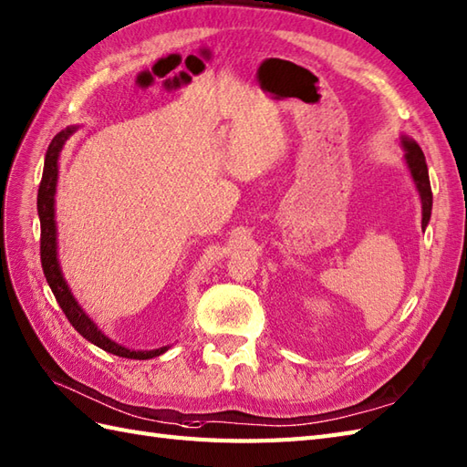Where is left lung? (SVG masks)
<instances>
[{"label":"left lung","instance_id":"8db88e82","mask_svg":"<svg viewBox=\"0 0 467 467\" xmlns=\"http://www.w3.org/2000/svg\"><path fill=\"white\" fill-rule=\"evenodd\" d=\"M402 145L406 149V162L410 167V172H411V177H414V182H416L420 197H421V226L426 229L430 214H431V199H433L431 187H430V177H428L426 157H424V153H421V149L418 147L416 140L404 137Z\"/></svg>","mask_w":467,"mask_h":467}]
</instances>
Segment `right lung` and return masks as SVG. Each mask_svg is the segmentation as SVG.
I'll return each mask as SVG.
<instances>
[{"instance_id": "right-lung-1", "label": "right lung", "mask_w": 467, "mask_h": 467, "mask_svg": "<svg viewBox=\"0 0 467 467\" xmlns=\"http://www.w3.org/2000/svg\"><path fill=\"white\" fill-rule=\"evenodd\" d=\"M75 127H67L65 131L53 137V140L47 147L46 165H43V177L37 191V213H39V223H41L39 251H41L43 275H46L47 285L53 292V296H56L57 305L61 306L63 314L71 322V327L78 330L85 340H89L91 344L99 346L101 350L115 356L131 358V360H149V358H155V356H161L162 352H167L169 346H162V348H157V350H129L125 346H119L111 338H107V336L95 327L93 320L81 310L78 302H75L71 290L67 288V285H65L63 275H61V268L57 263V231H56V207H53V202H56L57 159L65 140L69 139Z\"/></svg>"}]
</instances>
